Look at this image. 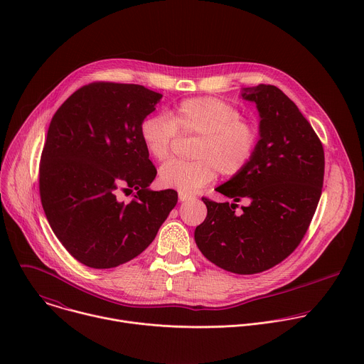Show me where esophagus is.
Returning <instances> with one entry per match:
<instances>
[{"label":"esophagus","instance_id":"34e87169","mask_svg":"<svg viewBox=\"0 0 364 364\" xmlns=\"http://www.w3.org/2000/svg\"><path fill=\"white\" fill-rule=\"evenodd\" d=\"M178 198H180V201H187V200L193 198V196H191V194H187V193L180 191V193H178Z\"/></svg>","mask_w":364,"mask_h":364}]
</instances>
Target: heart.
I'll list each match as a JSON object with an SVG mask.
<instances>
[{
  "label": "heart",
  "instance_id": "1",
  "mask_svg": "<svg viewBox=\"0 0 364 364\" xmlns=\"http://www.w3.org/2000/svg\"><path fill=\"white\" fill-rule=\"evenodd\" d=\"M180 136H197L191 161H170L160 168V184L194 193L212 183L218 173L236 177L253 160L261 139L257 125L225 100L200 96L184 99L168 112L145 117L139 136L155 161L164 163Z\"/></svg>",
  "mask_w": 364,
  "mask_h": 364
}]
</instances>
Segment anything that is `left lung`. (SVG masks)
I'll use <instances>...</instances> for the list:
<instances>
[{
    "label": "left lung",
    "mask_w": 364,
    "mask_h": 364,
    "mask_svg": "<svg viewBox=\"0 0 364 364\" xmlns=\"http://www.w3.org/2000/svg\"><path fill=\"white\" fill-rule=\"evenodd\" d=\"M261 115V139L243 173L216 188L233 203L201 197L207 216L196 228L200 252L219 268L253 275L281 264L301 243L318 205L324 148L295 103L277 86L242 95ZM245 199L242 213L234 210Z\"/></svg>",
    "instance_id": "1"
}]
</instances>
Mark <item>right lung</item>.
<instances>
[{
    "mask_svg": "<svg viewBox=\"0 0 364 364\" xmlns=\"http://www.w3.org/2000/svg\"><path fill=\"white\" fill-rule=\"evenodd\" d=\"M161 95L141 85L93 82L77 89L50 122L38 167L51 230L80 264L122 265L157 236L177 191H151L157 176L139 136ZM137 194L129 203L119 191Z\"/></svg>",
    "mask_w": 364,
    "mask_h": 364,
    "instance_id": "right-lung-1",
    "label": "right lung"
}]
</instances>
